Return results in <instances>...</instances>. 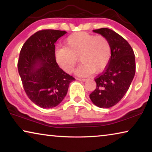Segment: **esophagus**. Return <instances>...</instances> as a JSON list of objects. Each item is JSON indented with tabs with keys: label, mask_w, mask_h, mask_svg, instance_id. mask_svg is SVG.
<instances>
[{
	"label": "esophagus",
	"mask_w": 152,
	"mask_h": 152,
	"mask_svg": "<svg viewBox=\"0 0 152 152\" xmlns=\"http://www.w3.org/2000/svg\"><path fill=\"white\" fill-rule=\"evenodd\" d=\"M78 80H80V81H82V82H84V81H86V78H77Z\"/></svg>",
	"instance_id": "esophagus-1"
}]
</instances>
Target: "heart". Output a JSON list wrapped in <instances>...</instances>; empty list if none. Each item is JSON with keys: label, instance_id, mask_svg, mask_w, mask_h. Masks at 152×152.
<instances>
[{"label": "heart", "instance_id": "heart-1", "mask_svg": "<svg viewBox=\"0 0 152 152\" xmlns=\"http://www.w3.org/2000/svg\"><path fill=\"white\" fill-rule=\"evenodd\" d=\"M112 55L111 45L104 36H96L80 31L69 35L65 46L55 51L56 60L60 68L72 73L78 61L82 64L77 70L80 76L99 73L106 68Z\"/></svg>", "mask_w": 152, "mask_h": 152}]
</instances>
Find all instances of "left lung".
I'll return each instance as SVG.
<instances>
[{"label": "left lung", "mask_w": 152, "mask_h": 152, "mask_svg": "<svg viewBox=\"0 0 152 152\" xmlns=\"http://www.w3.org/2000/svg\"><path fill=\"white\" fill-rule=\"evenodd\" d=\"M109 41L112 55L108 66L94 78L96 87L90 94L92 102L100 108H110L124 96L135 74V59L127 41L108 28L94 29Z\"/></svg>", "instance_id": "1"}]
</instances>
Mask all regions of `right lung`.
Segmentation results:
<instances>
[{
    "instance_id": "1",
    "label": "right lung",
    "mask_w": 152,
    "mask_h": 152,
    "mask_svg": "<svg viewBox=\"0 0 152 152\" xmlns=\"http://www.w3.org/2000/svg\"><path fill=\"white\" fill-rule=\"evenodd\" d=\"M66 33L54 29L38 31L20 51L17 66L24 91L31 101L43 109L58 106L75 80L56 60L55 43Z\"/></svg>"
}]
</instances>
